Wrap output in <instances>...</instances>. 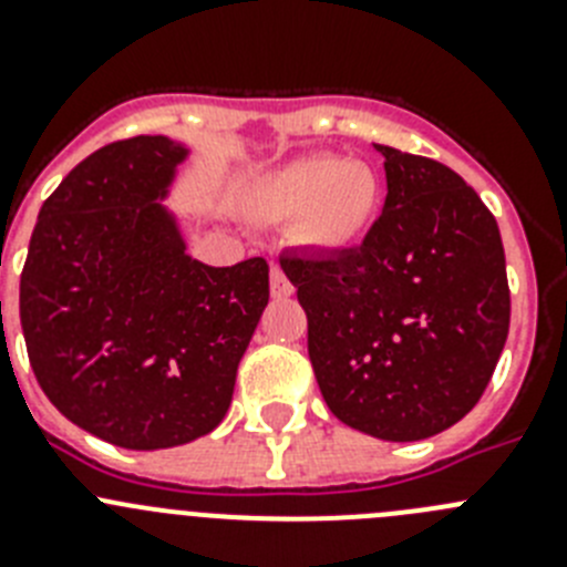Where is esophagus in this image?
Instances as JSON below:
<instances>
[{"label": "esophagus", "instance_id": "34e87169", "mask_svg": "<svg viewBox=\"0 0 567 567\" xmlns=\"http://www.w3.org/2000/svg\"><path fill=\"white\" fill-rule=\"evenodd\" d=\"M269 289H272V298H289L295 292L292 280L287 278V272L275 264L272 272H269Z\"/></svg>", "mask_w": 567, "mask_h": 567}]
</instances>
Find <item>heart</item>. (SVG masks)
<instances>
[{"label":"heart","instance_id":"heart-1","mask_svg":"<svg viewBox=\"0 0 567 567\" xmlns=\"http://www.w3.org/2000/svg\"><path fill=\"white\" fill-rule=\"evenodd\" d=\"M260 207L275 218L298 221L303 247L318 252L354 249L374 227L383 204L378 169L340 155H303L275 169L260 184Z\"/></svg>","mask_w":567,"mask_h":567}]
</instances>
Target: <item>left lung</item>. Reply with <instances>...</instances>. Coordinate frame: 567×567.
<instances>
[{
    "instance_id": "left-lung-1",
    "label": "left lung",
    "mask_w": 567,
    "mask_h": 567,
    "mask_svg": "<svg viewBox=\"0 0 567 567\" xmlns=\"http://www.w3.org/2000/svg\"><path fill=\"white\" fill-rule=\"evenodd\" d=\"M385 204L358 249L287 252L309 360L340 423L389 443L452 429L477 405L508 338L499 227L434 158L374 144Z\"/></svg>"
}]
</instances>
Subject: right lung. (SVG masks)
I'll return each mask as SVG.
<instances>
[{"label":"right lung","instance_id":"add662e5","mask_svg":"<svg viewBox=\"0 0 567 567\" xmlns=\"http://www.w3.org/2000/svg\"><path fill=\"white\" fill-rule=\"evenodd\" d=\"M189 147L135 135L87 155L39 209L19 287L42 392L84 432L155 452L204 437L233 403L269 303V264L207 267L167 207Z\"/></svg>","mask_w":567,"mask_h":567}]
</instances>
